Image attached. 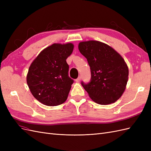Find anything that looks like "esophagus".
Wrapping results in <instances>:
<instances>
[{
	"label": "esophagus",
	"mask_w": 151,
	"mask_h": 151,
	"mask_svg": "<svg viewBox=\"0 0 151 151\" xmlns=\"http://www.w3.org/2000/svg\"><path fill=\"white\" fill-rule=\"evenodd\" d=\"M81 79V76H79V77H77V78L76 79V81L77 82V83H79V82H80Z\"/></svg>",
	"instance_id": "34e87169"
}]
</instances>
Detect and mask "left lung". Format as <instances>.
Instances as JSON below:
<instances>
[{
    "label": "left lung",
    "mask_w": 151,
    "mask_h": 151,
    "mask_svg": "<svg viewBox=\"0 0 151 151\" xmlns=\"http://www.w3.org/2000/svg\"><path fill=\"white\" fill-rule=\"evenodd\" d=\"M79 50L90 67V82H81L89 97L99 104L115 103L122 96L128 81L129 68L125 60L113 48L98 41L81 42Z\"/></svg>",
    "instance_id": "obj_1"
}]
</instances>
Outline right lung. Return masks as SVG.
Listing matches in <instances>:
<instances>
[{
  "label": "right lung",
  "instance_id": "obj_1",
  "mask_svg": "<svg viewBox=\"0 0 151 151\" xmlns=\"http://www.w3.org/2000/svg\"><path fill=\"white\" fill-rule=\"evenodd\" d=\"M74 45L54 43L40 52L31 64L26 80L33 96L47 106L64 103L74 80L68 76L66 59Z\"/></svg>",
  "mask_w": 151,
  "mask_h": 151
}]
</instances>
